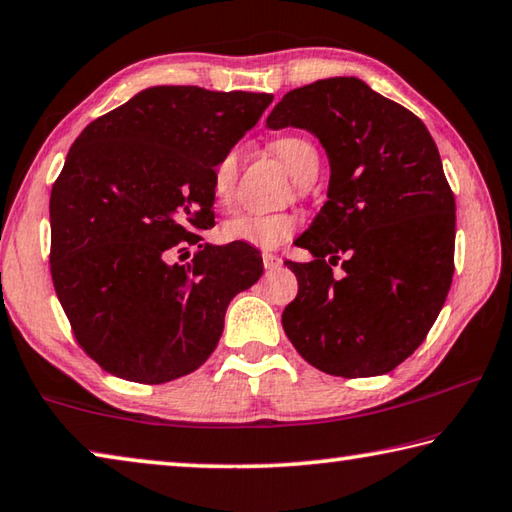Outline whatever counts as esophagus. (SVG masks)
I'll return each mask as SVG.
<instances>
[{
	"label": "esophagus",
	"mask_w": 512,
	"mask_h": 512,
	"mask_svg": "<svg viewBox=\"0 0 512 512\" xmlns=\"http://www.w3.org/2000/svg\"><path fill=\"white\" fill-rule=\"evenodd\" d=\"M264 268L266 271H273V268H280L282 266V257L280 255H273V253H264Z\"/></svg>",
	"instance_id": "obj_1"
}]
</instances>
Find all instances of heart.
<instances>
[{"label": "heart", "instance_id": "heart-1", "mask_svg": "<svg viewBox=\"0 0 512 512\" xmlns=\"http://www.w3.org/2000/svg\"><path fill=\"white\" fill-rule=\"evenodd\" d=\"M273 153L282 160L284 167L291 171V176L305 183L309 176H316L318 171V153L314 144L305 137L287 135L273 142ZM239 171V153L237 149L225 151L214 162L210 173V189L216 205L228 207L235 196V183ZM300 219L296 212H271V214H237L223 221L219 235L225 244H244L262 250H273L282 246L296 235Z\"/></svg>", "mask_w": 512, "mask_h": 512}]
</instances>
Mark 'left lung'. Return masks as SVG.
I'll return each mask as SVG.
<instances>
[{
  "label": "left lung",
  "instance_id": "1",
  "mask_svg": "<svg viewBox=\"0 0 512 512\" xmlns=\"http://www.w3.org/2000/svg\"><path fill=\"white\" fill-rule=\"evenodd\" d=\"M266 126L316 135L332 171L325 205L296 239L314 259L284 262L298 277L284 332L327 375H386L418 350L452 287L456 203L436 142L354 76L287 92Z\"/></svg>",
  "mask_w": 512,
  "mask_h": 512
}]
</instances>
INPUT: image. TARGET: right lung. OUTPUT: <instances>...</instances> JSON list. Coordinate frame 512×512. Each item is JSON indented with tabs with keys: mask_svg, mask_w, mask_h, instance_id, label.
Returning <instances> with one entry per match:
<instances>
[{
	"mask_svg": "<svg viewBox=\"0 0 512 512\" xmlns=\"http://www.w3.org/2000/svg\"><path fill=\"white\" fill-rule=\"evenodd\" d=\"M271 101L155 85L76 137L49 198L51 280L76 341L110 375L164 384L194 372L230 300L262 277L257 248L198 232L214 225V162ZM189 245L199 250L183 265Z\"/></svg>",
	"mask_w": 512,
	"mask_h": 512,
	"instance_id": "right-lung-1",
	"label": "right lung"
}]
</instances>
